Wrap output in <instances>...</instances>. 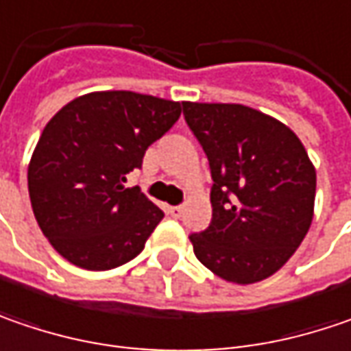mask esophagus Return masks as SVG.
<instances>
[{
  "mask_svg": "<svg viewBox=\"0 0 351 351\" xmlns=\"http://www.w3.org/2000/svg\"><path fill=\"white\" fill-rule=\"evenodd\" d=\"M169 214L173 218H180L182 216V206H169Z\"/></svg>",
  "mask_w": 351,
  "mask_h": 351,
  "instance_id": "obj_1",
  "label": "esophagus"
}]
</instances>
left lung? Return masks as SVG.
Here are the masks:
<instances>
[{
    "mask_svg": "<svg viewBox=\"0 0 351 351\" xmlns=\"http://www.w3.org/2000/svg\"><path fill=\"white\" fill-rule=\"evenodd\" d=\"M212 173V221L194 255L223 281L252 285L297 252L314 216L316 171L297 135L241 104L182 101Z\"/></svg>",
    "mask_w": 351,
    "mask_h": 351,
    "instance_id": "8db88e82",
    "label": "left lung"
}]
</instances>
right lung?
I'll use <instances>...</instances> for the list:
<instances>
[{"label": "right lung", "mask_w": 351, "mask_h": 351, "mask_svg": "<svg viewBox=\"0 0 351 351\" xmlns=\"http://www.w3.org/2000/svg\"><path fill=\"white\" fill-rule=\"evenodd\" d=\"M180 112V101L106 90L72 99L47 123L29 162V196L40 232L72 265L108 271L143 252L165 214L123 184Z\"/></svg>", "instance_id": "right-lung-1"}]
</instances>
